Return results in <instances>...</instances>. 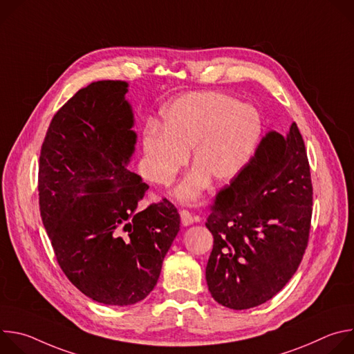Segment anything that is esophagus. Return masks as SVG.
I'll return each instance as SVG.
<instances>
[{"label":"esophagus","mask_w":354,"mask_h":354,"mask_svg":"<svg viewBox=\"0 0 354 354\" xmlns=\"http://www.w3.org/2000/svg\"><path fill=\"white\" fill-rule=\"evenodd\" d=\"M179 214H180V220H182V224H183V225H190V224L194 221L193 214H192L189 210H186V209H182V210L179 212Z\"/></svg>","instance_id":"esophagus-1"}]
</instances>
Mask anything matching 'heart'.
I'll use <instances>...</instances> for the list:
<instances>
[{
	"label": "heart",
	"mask_w": 354,
	"mask_h": 354,
	"mask_svg": "<svg viewBox=\"0 0 354 354\" xmlns=\"http://www.w3.org/2000/svg\"><path fill=\"white\" fill-rule=\"evenodd\" d=\"M164 129L149 124L144 133L145 174L168 186L189 160L196 165L178 185L175 196L196 200L213 179L232 180L249 162L262 134V116L248 104L220 92H196L178 97L164 112Z\"/></svg>",
	"instance_id": "heart-1"
}]
</instances>
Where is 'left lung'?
Instances as JSON below:
<instances>
[{
    "label": "left lung",
    "mask_w": 354,
    "mask_h": 354,
    "mask_svg": "<svg viewBox=\"0 0 354 354\" xmlns=\"http://www.w3.org/2000/svg\"><path fill=\"white\" fill-rule=\"evenodd\" d=\"M313 182L295 123L269 131L255 156L223 187L206 227L214 238L206 280L212 297L231 310L258 307L297 272L308 245Z\"/></svg>",
    "instance_id": "1"
}]
</instances>
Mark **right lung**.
I'll return each mask as SVG.
<instances>
[{
  "label": "right lung",
  "instance_id": "1",
  "mask_svg": "<svg viewBox=\"0 0 354 354\" xmlns=\"http://www.w3.org/2000/svg\"><path fill=\"white\" fill-rule=\"evenodd\" d=\"M127 82L97 81L57 111L39 160V207L59 266L86 297L131 306L156 287L180 224L168 198L127 169L136 133Z\"/></svg>",
  "mask_w": 354,
  "mask_h": 354
}]
</instances>
